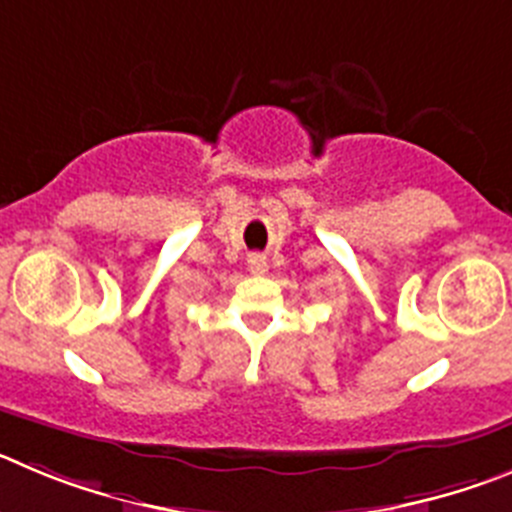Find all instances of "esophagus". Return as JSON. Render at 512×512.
<instances>
[{"label":"esophagus","mask_w":512,"mask_h":512,"mask_svg":"<svg viewBox=\"0 0 512 512\" xmlns=\"http://www.w3.org/2000/svg\"><path fill=\"white\" fill-rule=\"evenodd\" d=\"M247 267H250L252 275H265L267 257L262 255V252H252V255L247 257Z\"/></svg>","instance_id":"34e87169"}]
</instances>
